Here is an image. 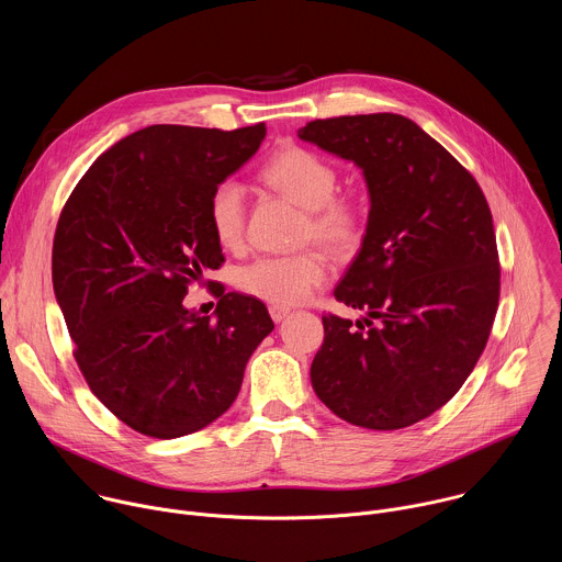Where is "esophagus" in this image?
I'll use <instances>...</instances> for the list:
<instances>
[{"label": "esophagus", "mask_w": 562, "mask_h": 562, "mask_svg": "<svg viewBox=\"0 0 562 562\" xmlns=\"http://www.w3.org/2000/svg\"><path fill=\"white\" fill-rule=\"evenodd\" d=\"M269 313H271L273 322H282V319L289 315V308H284V306H271Z\"/></svg>", "instance_id": "obj_1"}]
</instances>
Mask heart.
<instances>
[{
	"label": "heart",
	"mask_w": 562,
	"mask_h": 562,
	"mask_svg": "<svg viewBox=\"0 0 562 562\" xmlns=\"http://www.w3.org/2000/svg\"><path fill=\"white\" fill-rule=\"evenodd\" d=\"M260 178L273 192L306 210L300 243L319 245L337 258L352 256L366 238V207L359 199L337 192V169L319 154L289 145L278 149L260 169ZM210 227L225 249H240L245 243L247 199L236 178H225L207 199ZM328 265L319 251L293 256H262L236 273L243 293L273 306L304 302L313 289L326 282Z\"/></svg>",
	"instance_id": "obj_1"
}]
</instances>
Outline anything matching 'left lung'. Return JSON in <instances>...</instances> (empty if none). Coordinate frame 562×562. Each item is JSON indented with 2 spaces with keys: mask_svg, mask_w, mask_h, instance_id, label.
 <instances>
[{
  "mask_svg": "<svg viewBox=\"0 0 562 562\" xmlns=\"http://www.w3.org/2000/svg\"><path fill=\"white\" fill-rule=\"evenodd\" d=\"M297 136L366 178V238L322 315L315 395L344 422L400 430L446 406L474 370L498 308L492 212L474 176L402 114L315 119Z\"/></svg>",
  "mask_w": 562,
  "mask_h": 562,
  "instance_id": "left-lung-1",
  "label": "left lung"
}]
</instances>
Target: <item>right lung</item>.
Wrapping results in <instances>:
<instances>
[{"mask_svg":"<svg viewBox=\"0 0 562 562\" xmlns=\"http://www.w3.org/2000/svg\"><path fill=\"white\" fill-rule=\"evenodd\" d=\"M265 134V123L143 127L92 162L61 210L53 286L75 359L99 402L140 435L176 439L216 422L273 330L260 300L223 284L216 319L182 304L225 262L207 221L214 184Z\"/></svg>","mask_w":562,"mask_h":562,"instance_id":"obj_1","label":"right lung"}]
</instances>
